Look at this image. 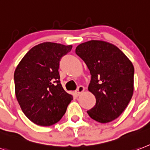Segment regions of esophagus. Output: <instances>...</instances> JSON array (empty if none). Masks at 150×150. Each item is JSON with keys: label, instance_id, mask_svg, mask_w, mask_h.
Returning <instances> with one entry per match:
<instances>
[{"label": "esophagus", "instance_id": "esophagus-1", "mask_svg": "<svg viewBox=\"0 0 150 150\" xmlns=\"http://www.w3.org/2000/svg\"><path fill=\"white\" fill-rule=\"evenodd\" d=\"M84 91V87L83 86H79L77 87V89L76 90V94L77 95V96H79V95H80L81 93H82Z\"/></svg>", "mask_w": 150, "mask_h": 150}]
</instances>
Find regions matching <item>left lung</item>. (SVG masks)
<instances>
[{
    "instance_id": "obj_1",
    "label": "left lung",
    "mask_w": 150,
    "mask_h": 150,
    "mask_svg": "<svg viewBox=\"0 0 150 150\" xmlns=\"http://www.w3.org/2000/svg\"><path fill=\"white\" fill-rule=\"evenodd\" d=\"M76 54L90 70L88 90L96 97V104L87 113L101 123L114 120L133 96V64L118 47L102 40L80 44L76 47Z\"/></svg>"
}]
</instances>
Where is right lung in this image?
Masks as SVG:
<instances>
[{"label":"right lung","instance_id":"1","mask_svg":"<svg viewBox=\"0 0 150 150\" xmlns=\"http://www.w3.org/2000/svg\"><path fill=\"white\" fill-rule=\"evenodd\" d=\"M72 46L46 42L26 54L14 72L15 94L25 116L42 127L60 120L73 100L60 80V61Z\"/></svg>","mask_w":150,"mask_h":150}]
</instances>
